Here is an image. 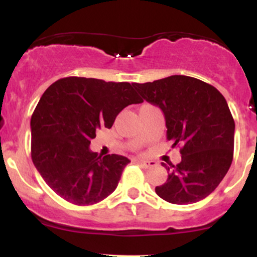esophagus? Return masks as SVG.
Listing matches in <instances>:
<instances>
[{"instance_id": "esophagus-1", "label": "esophagus", "mask_w": 257, "mask_h": 257, "mask_svg": "<svg viewBox=\"0 0 257 257\" xmlns=\"http://www.w3.org/2000/svg\"><path fill=\"white\" fill-rule=\"evenodd\" d=\"M135 162H137V163H139V164H141V166L145 167V168L157 166V163H156L155 161H145V159H135Z\"/></svg>"}]
</instances>
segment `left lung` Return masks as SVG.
Segmentation results:
<instances>
[{"instance_id": "8db88e82", "label": "left lung", "mask_w": 257, "mask_h": 257, "mask_svg": "<svg viewBox=\"0 0 257 257\" xmlns=\"http://www.w3.org/2000/svg\"><path fill=\"white\" fill-rule=\"evenodd\" d=\"M133 85L163 111L168 140L182 145L179 164L162 163L169 174L156 193L173 204L204 199L232 164L235 125L226 99L213 85L182 75Z\"/></svg>"}]
</instances>
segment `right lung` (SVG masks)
Here are the masks:
<instances>
[{"label":"right lung","mask_w":257,"mask_h":257,"mask_svg":"<svg viewBox=\"0 0 257 257\" xmlns=\"http://www.w3.org/2000/svg\"><path fill=\"white\" fill-rule=\"evenodd\" d=\"M143 99L128 82L66 77L43 93L31 117V158L46 184L76 205L101 202L116 190L129 159L89 149L100 126Z\"/></svg>","instance_id":"right-lung-1"}]
</instances>
